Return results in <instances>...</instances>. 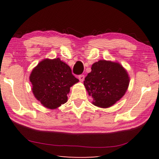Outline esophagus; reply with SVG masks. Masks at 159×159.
<instances>
[{
    "label": "esophagus",
    "mask_w": 159,
    "mask_h": 159,
    "mask_svg": "<svg viewBox=\"0 0 159 159\" xmlns=\"http://www.w3.org/2000/svg\"><path fill=\"white\" fill-rule=\"evenodd\" d=\"M79 79L80 80V81L83 82V80H84V79H85V75H83V74L79 75Z\"/></svg>",
    "instance_id": "esophagus-1"
}]
</instances>
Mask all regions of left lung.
Masks as SVG:
<instances>
[{"mask_svg": "<svg viewBox=\"0 0 159 159\" xmlns=\"http://www.w3.org/2000/svg\"><path fill=\"white\" fill-rule=\"evenodd\" d=\"M85 78V87L94 99L93 104L102 108L112 106L124 95L129 85L127 71L118 63L99 60L92 65Z\"/></svg>", "mask_w": 159, "mask_h": 159, "instance_id": "8db88e82", "label": "left lung"}]
</instances>
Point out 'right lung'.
Segmentation results:
<instances>
[{
  "label": "right lung",
  "mask_w": 159,
  "mask_h": 159,
  "mask_svg": "<svg viewBox=\"0 0 159 159\" xmlns=\"http://www.w3.org/2000/svg\"><path fill=\"white\" fill-rule=\"evenodd\" d=\"M29 79L35 98L48 109H56L66 103L70 87L79 82L71 68L60 58L41 61Z\"/></svg>",
  "instance_id": "1"
}]
</instances>
